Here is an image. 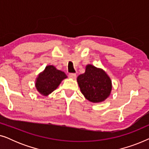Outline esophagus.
Listing matches in <instances>:
<instances>
[{
  "mask_svg": "<svg viewBox=\"0 0 149 149\" xmlns=\"http://www.w3.org/2000/svg\"><path fill=\"white\" fill-rule=\"evenodd\" d=\"M68 77L72 79H75L77 77V75H76V74H74V73H71V74H68Z\"/></svg>",
  "mask_w": 149,
  "mask_h": 149,
  "instance_id": "34e87169",
  "label": "esophagus"
}]
</instances>
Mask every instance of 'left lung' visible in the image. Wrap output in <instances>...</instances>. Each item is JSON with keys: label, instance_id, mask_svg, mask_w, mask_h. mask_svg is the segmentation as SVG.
Here are the masks:
<instances>
[{"label": "left lung", "instance_id": "obj_1", "mask_svg": "<svg viewBox=\"0 0 149 149\" xmlns=\"http://www.w3.org/2000/svg\"><path fill=\"white\" fill-rule=\"evenodd\" d=\"M77 83L85 98L93 103L104 101L111 94L112 81L102 69L88 64L85 72L77 77Z\"/></svg>", "mask_w": 149, "mask_h": 149}]
</instances>
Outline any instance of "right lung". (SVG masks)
<instances>
[{
  "mask_svg": "<svg viewBox=\"0 0 149 149\" xmlns=\"http://www.w3.org/2000/svg\"><path fill=\"white\" fill-rule=\"evenodd\" d=\"M66 78V74L62 71L58 70L54 66H47L36 79V90L40 94L47 96L58 88L62 81Z\"/></svg>",
  "mask_w": 149,
  "mask_h": 149,
  "instance_id": "add662e5",
  "label": "right lung"
}]
</instances>
